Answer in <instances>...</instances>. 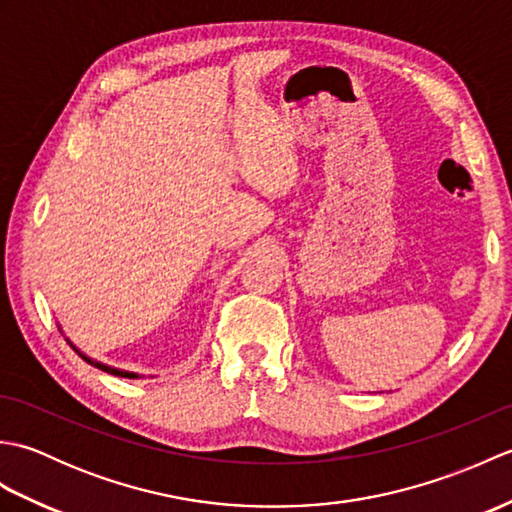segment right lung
I'll use <instances>...</instances> for the list:
<instances>
[{
  "mask_svg": "<svg viewBox=\"0 0 512 512\" xmlns=\"http://www.w3.org/2000/svg\"><path fill=\"white\" fill-rule=\"evenodd\" d=\"M83 356V354H81ZM85 358V356H83ZM85 361H88V363H92L90 361V358H85ZM96 367H99V369H103V372H110V374H114V376H125V378H136L134 374H129V372H118V369H112V367H105V365H101V363H94Z\"/></svg>",
  "mask_w": 512,
  "mask_h": 512,
  "instance_id": "right-lung-1",
  "label": "right lung"
}]
</instances>
